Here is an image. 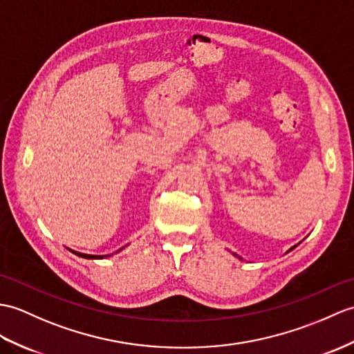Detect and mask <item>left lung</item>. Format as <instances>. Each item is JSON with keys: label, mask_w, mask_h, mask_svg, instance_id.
<instances>
[{"label": "left lung", "mask_w": 354, "mask_h": 354, "mask_svg": "<svg viewBox=\"0 0 354 354\" xmlns=\"http://www.w3.org/2000/svg\"><path fill=\"white\" fill-rule=\"evenodd\" d=\"M294 248H295V245H294ZM294 248H291V249H290V250H288V252H291V250H292V249H294ZM232 254H234V257H236V258H238V259H241V261H243V258H241V257H238V254H236V253H232Z\"/></svg>", "instance_id": "obj_1"}]
</instances>
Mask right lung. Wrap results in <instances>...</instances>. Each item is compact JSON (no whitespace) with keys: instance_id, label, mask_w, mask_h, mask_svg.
Instances as JSON below:
<instances>
[{"instance_id":"add662e5","label":"right lung","mask_w":354,"mask_h":354,"mask_svg":"<svg viewBox=\"0 0 354 354\" xmlns=\"http://www.w3.org/2000/svg\"><path fill=\"white\" fill-rule=\"evenodd\" d=\"M123 249V248H122ZM122 249H119L118 252H120ZM73 254H77V257H80V258H86V259H104V258H109V257H111V254H114V253H111V254H87V253H80V252H75V250H72V249H69ZM116 252V253H118Z\"/></svg>"}]
</instances>
